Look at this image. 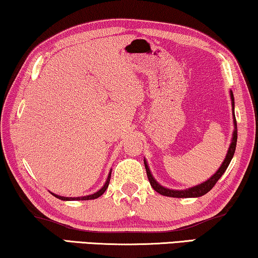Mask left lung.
I'll return each mask as SVG.
<instances>
[{"mask_svg": "<svg viewBox=\"0 0 258 258\" xmlns=\"http://www.w3.org/2000/svg\"><path fill=\"white\" fill-rule=\"evenodd\" d=\"M230 98H231V104H233V110H234V95L231 91H230ZM234 125H235V128H234V133H233V140H231V144L229 147L228 152H227L226 158H225V160H223L222 165L220 166V169L216 171V173L213 174V177H211L208 180H206L205 182H203V184H200L198 186H194V187L188 188V189H182V191H174V189L165 188V187H163V186H160L158 182L155 180V178L151 175L150 170H149L148 164L144 162L145 170H147V174H148V179H149V181H150V185L152 186V188H154L156 192L162 194V196L172 197V198H198V197L205 196L207 192H210L211 189L214 187V185L216 184V182H218L219 179L222 177V174L225 173L227 167H228V165L230 164L231 158H233L235 149H236L237 124H236V118H235V115H234Z\"/></svg>", "mask_w": 258, "mask_h": 258, "instance_id": "8db88e82", "label": "left lung"}]
</instances>
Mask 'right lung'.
<instances>
[{"instance_id": "add662e5", "label": "right lung", "mask_w": 258, "mask_h": 258, "mask_svg": "<svg viewBox=\"0 0 258 258\" xmlns=\"http://www.w3.org/2000/svg\"><path fill=\"white\" fill-rule=\"evenodd\" d=\"M110 175H111V172H109V175H108V178H107V181H106V184L103 185V187L100 189V191H98L96 193H94V194H91V196H86V197H78V198H65V197H60V196H57V194H53V196L55 197V198H58V199H60V200H92V199H96V198H99V197H101L102 194L104 193V191H106V189L108 188V185H109V181H110Z\"/></svg>"}]
</instances>
